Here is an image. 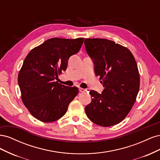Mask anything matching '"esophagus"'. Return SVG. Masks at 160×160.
Masks as SVG:
<instances>
[{"mask_svg": "<svg viewBox=\"0 0 160 160\" xmlns=\"http://www.w3.org/2000/svg\"><path fill=\"white\" fill-rule=\"evenodd\" d=\"M79 91L81 92V93H84V92L86 91V89H85L83 88H81L79 89Z\"/></svg>", "mask_w": 160, "mask_h": 160, "instance_id": "esophagus-1", "label": "esophagus"}]
</instances>
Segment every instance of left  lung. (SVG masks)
Listing matches in <instances>:
<instances>
[{
  "instance_id": "8db88e82",
  "label": "left lung",
  "mask_w": 160,
  "mask_h": 160,
  "mask_svg": "<svg viewBox=\"0 0 160 160\" xmlns=\"http://www.w3.org/2000/svg\"><path fill=\"white\" fill-rule=\"evenodd\" d=\"M84 43L105 88L101 94L90 91L92 99L85 108L86 115L100 126H112L122 122L136 100L140 83L138 65L132 52L114 41L85 38Z\"/></svg>"
}]
</instances>
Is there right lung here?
<instances>
[{
  "label": "right lung",
  "instance_id": "obj_1",
  "mask_svg": "<svg viewBox=\"0 0 160 160\" xmlns=\"http://www.w3.org/2000/svg\"><path fill=\"white\" fill-rule=\"evenodd\" d=\"M84 38H52L32 49L23 62L18 83L23 104L31 114L45 123L59 119L79 93L76 87L56 81L67 69L69 57L76 54Z\"/></svg>",
  "mask_w": 160,
  "mask_h": 160
}]
</instances>
